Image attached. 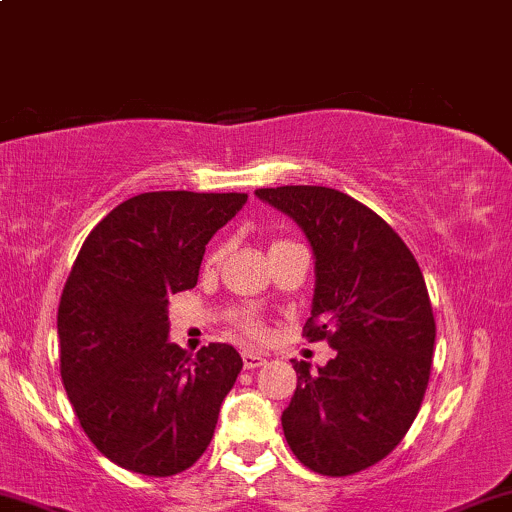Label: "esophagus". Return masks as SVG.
I'll list each match as a JSON object with an SVG mask.
<instances>
[{"label":"esophagus","mask_w":512,"mask_h":512,"mask_svg":"<svg viewBox=\"0 0 512 512\" xmlns=\"http://www.w3.org/2000/svg\"><path fill=\"white\" fill-rule=\"evenodd\" d=\"M264 362H267V357H264L262 353H255V350H245L243 353L245 369H257V367H262Z\"/></svg>","instance_id":"34e87169"}]
</instances>
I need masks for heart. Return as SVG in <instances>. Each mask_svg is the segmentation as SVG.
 <instances>
[{
	"label": "heart",
	"mask_w": 512,
	"mask_h": 512,
	"mask_svg": "<svg viewBox=\"0 0 512 512\" xmlns=\"http://www.w3.org/2000/svg\"><path fill=\"white\" fill-rule=\"evenodd\" d=\"M279 243H288V240H279ZM279 243H274V245H279ZM214 257H217V255H214ZM243 331L248 336H260L262 326H260V322H257V319H243Z\"/></svg>",
	"instance_id": "obj_1"
}]
</instances>
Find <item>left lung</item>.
Here are the masks:
<instances>
[{"mask_svg": "<svg viewBox=\"0 0 512 512\" xmlns=\"http://www.w3.org/2000/svg\"><path fill=\"white\" fill-rule=\"evenodd\" d=\"M303 229L315 252V298L303 326L334 360L312 372L291 360L298 386L283 410L288 446L305 467L346 477L384 460L420 412L436 322L420 264L377 212L341 190H255Z\"/></svg>", "mask_w": 512, "mask_h": 512, "instance_id": "8db88e82", "label": "left lung"}]
</instances>
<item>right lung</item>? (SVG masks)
<instances>
[{"mask_svg": "<svg viewBox=\"0 0 512 512\" xmlns=\"http://www.w3.org/2000/svg\"><path fill=\"white\" fill-rule=\"evenodd\" d=\"M245 193L157 190L121 202L85 238L61 293V381L104 458L147 477L207 451L243 360L229 343L186 353L169 336V295L197 283L209 238Z\"/></svg>", "mask_w": 512, "mask_h": 512, "instance_id": "add662e5", "label": "right lung"}]
</instances>
